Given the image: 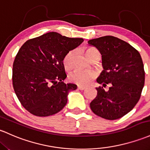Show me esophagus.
<instances>
[{"label":"esophagus","mask_w":150,"mask_h":150,"mask_svg":"<svg viewBox=\"0 0 150 150\" xmlns=\"http://www.w3.org/2000/svg\"><path fill=\"white\" fill-rule=\"evenodd\" d=\"M78 88L79 89V90H85V89L86 88H85V86H82V85H78Z\"/></svg>","instance_id":"esophagus-1"}]
</instances>
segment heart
Returning a JSON list of instances; mask_svg holds the SVG:
<instances>
[{"instance_id":"b5f03b06","label":"heart","mask_w":150,"mask_h":150,"mask_svg":"<svg viewBox=\"0 0 150 150\" xmlns=\"http://www.w3.org/2000/svg\"><path fill=\"white\" fill-rule=\"evenodd\" d=\"M75 50H70L65 55L62 59V64L64 68L69 71L72 68V58L75 55ZM86 56L90 60L93 58L95 55H100L99 51L95 47H90L85 51ZM96 77V73L93 71H76L70 75V80L72 83L78 84L79 85H88Z\"/></svg>"}]
</instances>
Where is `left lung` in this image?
<instances>
[{"mask_svg": "<svg viewBox=\"0 0 150 150\" xmlns=\"http://www.w3.org/2000/svg\"><path fill=\"white\" fill-rule=\"evenodd\" d=\"M102 55L104 70L97 80L103 86L90 103L92 111L110 120L119 119L134 108L141 97L145 72L140 54L125 41L111 35L88 41ZM110 85L106 92L103 89Z\"/></svg>", "mask_w": 150, "mask_h": 150, "instance_id": "obj_1", "label": "left lung"}]
</instances>
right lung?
Wrapping results in <instances>:
<instances>
[{"label":"right lung","mask_w":150,"mask_h":150,"mask_svg":"<svg viewBox=\"0 0 150 150\" xmlns=\"http://www.w3.org/2000/svg\"><path fill=\"white\" fill-rule=\"evenodd\" d=\"M55 32L30 39L21 46L13 65V86L20 103L31 114L47 117L66 105L67 94L76 90L65 84L62 59L83 42Z\"/></svg>","instance_id":"add662e5"}]
</instances>
